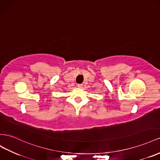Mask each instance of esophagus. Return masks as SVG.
I'll use <instances>...</instances> for the list:
<instances>
[{"mask_svg":"<svg viewBox=\"0 0 160 160\" xmlns=\"http://www.w3.org/2000/svg\"><path fill=\"white\" fill-rule=\"evenodd\" d=\"M82 87H83V85H82V84H77V88H81Z\"/></svg>","mask_w":160,"mask_h":160,"instance_id":"34e87169","label":"esophagus"}]
</instances>
